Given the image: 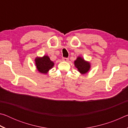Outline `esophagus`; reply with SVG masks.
I'll return each mask as SVG.
<instances>
[{"label":"esophagus","mask_w":128,"mask_h":128,"mask_svg":"<svg viewBox=\"0 0 128 128\" xmlns=\"http://www.w3.org/2000/svg\"><path fill=\"white\" fill-rule=\"evenodd\" d=\"M62 60H63V61H64V62H68V60H69V59H68V58H63L62 59Z\"/></svg>","instance_id":"34e87169"}]
</instances>
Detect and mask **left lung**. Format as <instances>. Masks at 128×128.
<instances>
[{"mask_svg": "<svg viewBox=\"0 0 128 128\" xmlns=\"http://www.w3.org/2000/svg\"><path fill=\"white\" fill-rule=\"evenodd\" d=\"M74 66L78 69V71L82 74H85L88 72L90 69V63L85 61L83 58L78 56L74 61Z\"/></svg>", "mask_w": 128, "mask_h": 128, "instance_id": "left-lung-1", "label": "left lung"}]
</instances>
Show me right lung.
I'll return each instance as SVG.
<instances>
[{"mask_svg": "<svg viewBox=\"0 0 128 128\" xmlns=\"http://www.w3.org/2000/svg\"><path fill=\"white\" fill-rule=\"evenodd\" d=\"M35 62L36 69L39 72L43 74H47L54 66V62L47 55H44L42 58L36 57Z\"/></svg>", "mask_w": 128, "mask_h": 128, "instance_id": "right-lung-1", "label": "right lung"}]
</instances>
